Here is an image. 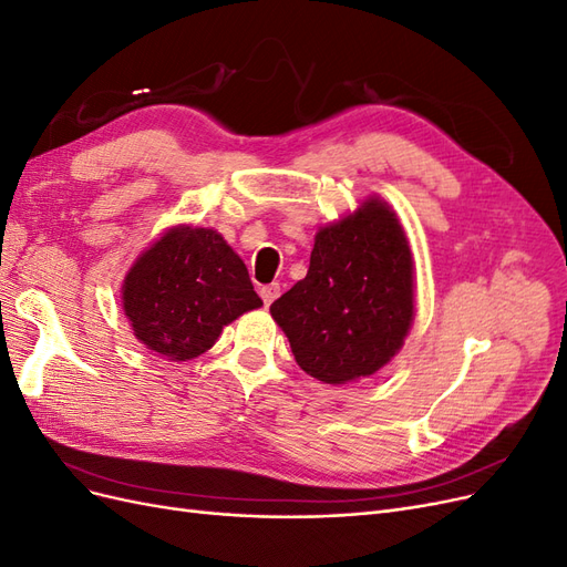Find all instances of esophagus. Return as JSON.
Returning <instances> with one entry per match:
<instances>
[{"label": "esophagus", "mask_w": 567, "mask_h": 567, "mask_svg": "<svg viewBox=\"0 0 567 567\" xmlns=\"http://www.w3.org/2000/svg\"><path fill=\"white\" fill-rule=\"evenodd\" d=\"M260 296H262V302L269 307L274 300H277V298L281 296V286H279V284L262 286V288H260Z\"/></svg>", "instance_id": "1"}]
</instances>
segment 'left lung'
Segmentation results:
<instances>
[{
	"mask_svg": "<svg viewBox=\"0 0 567 567\" xmlns=\"http://www.w3.org/2000/svg\"><path fill=\"white\" fill-rule=\"evenodd\" d=\"M416 271L398 215L369 196L346 217L319 227L307 277L274 300L298 367L329 385L381 371L414 321Z\"/></svg>",
	"mask_w": 567,
	"mask_h": 567,
	"instance_id": "8db88e82",
	"label": "left lung"
}]
</instances>
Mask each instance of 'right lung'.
<instances>
[{"instance_id":"obj_1","label":"right lung","mask_w":567,"mask_h":567,"mask_svg":"<svg viewBox=\"0 0 567 567\" xmlns=\"http://www.w3.org/2000/svg\"><path fill=\"white\" fill-rule=\"evenodd\" d=\"M257 307L262 300L244 260L210 227H169L123 281L134 338L169 362L208 352L227 323Z\"/></svg>"}]
</instances>
